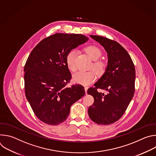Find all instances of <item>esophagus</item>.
<instances>
[{"label":"esophagus","mask_w":156,"mask_h":156,"mask_svg":"<svg viewBox=\"0 0 156 156\" xmlns=\"http://www.w3.org/2000/svg\"><path fill=\"white\" fill-rule=\"evenodd\" d=\"M87 90H88V87H87V86H84V90H85V93H86V94L87 93Z\"/></svg>","instance_id":"esophagus-1"}]
</instances>
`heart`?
Returning a JSON list of instances; mask_svg holds the SVG:
<instances>
[{
	"label": "heart",
	"mask_w": 156,
	"mask_h": 156,
	"mask_svg": "<svg viewBox=\"0 0 156 156\" xmlns=\"http://www.w3.org/2000/svg\"><path fill=\"white\" fill-rule=\"evenodd\" d=\"M85 52L94 60L93 63V69L99 75H103L107 69V64L106 62L102 59H99L102 55L101 51L95 46H88L84 48ZM78 52L76 50L70 51L66 57V63L68 68L75 71L76 69V59ZM96 78V74L94 71H78L73 75V80L78 84L87 86L93 83Z\"/></svg>",
	"instance_id": "b5f03b06"
}]
</instances>
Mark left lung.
<instances>
[{
	"label": "left lung",
	"mask_w": 156,
	"mask_h": 156,
	"mask_svg": "<svg viewBox=\"0 0 156 156\" xmlns=\"http://www.w3.org/2000/svg\"><path fill=\"white\" fill-rule=\"evenodd\" d=\"M98 42L107 54L105 73L88 89L94 102L88 108L90 119L99 125H110L119 120L125 113L135 93V69L127 51L115 41L100 36L90 35ZM98 88L107 91L99 93Z\"/></svg>",
	"instance_id": "8db88e82"
}]
</instances>
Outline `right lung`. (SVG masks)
Instances as JSON below:
<instances>
[{
  "instance_id": "obj_1",
  "label": "right lung",
  "mask_w": 156,
  "mask_h": 156,
  "mask_svg": "<svg viewBox=\"0 0 156 156\" xmlns=\"http://www.w3.org/2000/svg\"><path fill=\"white\" fill-rule=\"evenodd\" d=\"M88 39L83 34L56 33L42 40L29 55L24 68L25 95L42 122H63L72 105L84 96L81 84L65 86L72 78L66 57Z\"/></svg>"
}]
</instances>
